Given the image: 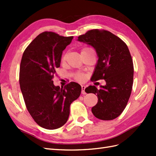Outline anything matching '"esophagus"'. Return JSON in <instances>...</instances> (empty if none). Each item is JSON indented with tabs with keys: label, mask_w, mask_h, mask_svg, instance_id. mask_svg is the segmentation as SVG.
<instances>
[{
	"label": "esophagus",
	"mask_w": 156,
	"mask_h": 156,
	"mask_svg": "<svg viewBox=\"0 0 156 156\" xmlns=\"http://www.w3.org/2000/svg\"><path fill=\"white\" fill-rule=\"evenodd\" d=\"M82 94H87V92H85V88H86V87L84 85H82Z\"/></svg>",
	"instance_id": "34e87169"
}]
</instances>
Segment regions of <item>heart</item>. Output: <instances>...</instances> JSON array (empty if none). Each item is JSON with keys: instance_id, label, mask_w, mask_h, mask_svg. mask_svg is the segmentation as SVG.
Instances as JSON below:
<instances>
[{"instance_id": "1", "label": "heart", "mask_w": 156, "mask_h": 156, "mask_svg": "<svg viewBox=\"0 0 156 156\" xmlns=\"http://www.w3.org/2000/svg\"><path fill=\"white\" fill-rule=\"evenodd\" d=\"M92 51V50L90 48H84V49H82V51H81V54H82V53L88 52V51ZM67 56H68L67 54H64V55H63L62 58V63H64L66 61V59H67ZM84 75L82 74H76L75 75V78L78 81H82L84 80Z\"/></svg>"}]
</instances>
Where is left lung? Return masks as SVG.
<instances>
[{
    "mask_svg": "<svg viewBox=\"0 0 156 156\" xmlns=\"http://www.w3.org/2000/svg\"><path fill=\"white\" fill-rule=\"evenodd\" d=\"M78 41L93 47L98 59L92 81L105 80L98 89L89 86L87 93L97 95L98 102L92 108L96 117L112 120L120 115L127 105L133 83V64L125 43L111 32L92 29L78 37Z\"/></svg>",
    "mask_w": 156,
    "mask_h": 156,
    "instance_id": "8db88e82",
    "label": "left lung"
}]
</instances>
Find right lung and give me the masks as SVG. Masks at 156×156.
Returning a JSON list of instances; mask_svg holds the SVG:
<instances>
[{"mask_svg": "<svg viewBox=\"0 0 156 156\" xmlns=\"http://www.w3.org/2000/svg\"><path fill=\"white\" fill-rule=\"evenodd\" d=\"M72 39L43 32L22 56L19 84L26 107L34 121L46 129H58L67 122L69 106L81 93V86L76 82L60 88L52 80L55 69L60 66L62 51Z\"/></svg>", "mask_w": 156, "mask_h": 156, "instance_id": "obj_1", "label": "right lung"}]
</instances>
